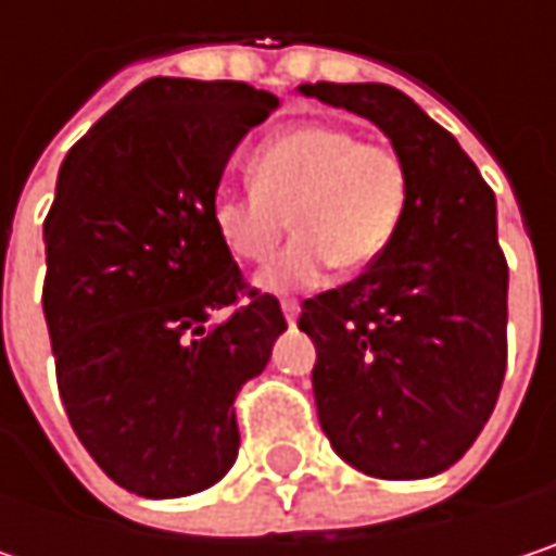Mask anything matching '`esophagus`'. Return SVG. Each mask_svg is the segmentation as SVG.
<instances>
[{"label": "esophagus", "instance_id": "esophagus-1", "mask_svg": "<svg viewBox=\"0 0 556 556\" xmlns=\"http://www.w3.org/2000/svg\"><path fill=\"white\" fill-rule=\"evenodd\" d=\"M282 315H286L289 325H295V318H299V302H295V299H282Z\"/></svg>", "mask_w": 556, "mask_h": 556}]
</instances>
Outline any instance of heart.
<instances>
[{"label": "heart", "mask_w": 556, "mask_h": 556, "mask_svg": "<svg viewBox=\"0 0 556 556\" xmlns=\"http://www.w3.org/2000/svg\"><path fill=\"white\" fill-rule=\"evenodd\" d=\"M251 182L212 192V228L231 257L261 264L292 225L295 238L261 274L277 292L321 282L331 264L341 274L374 267L408 199L405 161L334 125H299L257 144Z\"/></svg>", "instance_id": "b5f03b06"}]
</instances>
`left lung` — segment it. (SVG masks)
Instances as JSON below:
<instances>
[{
	"label": "left lung",
	"mask_w": 556,
	"mask_h": 556,
	"mask_svg": "<svg viewBox=\"0 0 556 556\" xmlns=\"http://www.w3.org/2000/svg\"><path fill=\"white\" fill-rule=\"evenodd\" d=\"M380 125L408 169V199L387 254L302 302L318 361L321 431L380 480L457 464L500 399L508 361V264L496 195L457 138L383 83L302 86Z\"/></svg>",
	"instance_id": "1"
}]
</instances>
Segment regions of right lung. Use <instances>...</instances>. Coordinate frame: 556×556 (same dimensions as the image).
<instances>
[{
    "instance_id": "1",
    "label": "right lung",
    "mask_w": 556,
    "mask_h": 556,
    "mask_svg": "<svg viewBox=\"0 0 556 556\" xmlns=\"http://www.w3.org/2000/svg\"><path fill=\"white\" fill-rule=\"evenodd\" d=\"M277 105L248 83L154 76L60 167L41 295L56 389L83 447L128 493L192 496L238 457L235 399L286 318L215 235L212 192Z\"/></svg>"
}]
</instances>
